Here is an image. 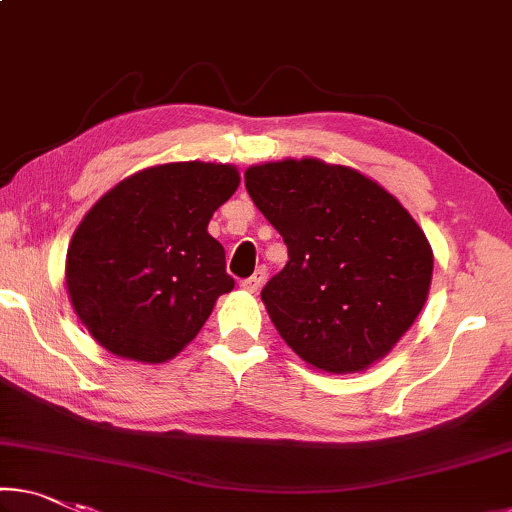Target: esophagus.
I'll use <instances>...</instances> for the list:
<instances>
[{
	"mask_svg": "<svg viewBox=\"0 0 512 512\" xmlns=\"http://www.w3.org/2000/svg\"><path fill=\"white\" fill-rule=\"evenodd\" d=\"M263 281H265V270H263V267H261V270H256L254 274H251V277L242 279L240 286L245 288V290H249V293H256V290L263 286Z\"/></svg>",
	"mask_w": 512,
	"mask_h": 512,
	"instance_id": "obj_1",
	"label": "esophagus"
}]
</instances>
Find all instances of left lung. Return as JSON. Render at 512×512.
<instances>
[{
  "instance_id": "left-lung-1",
  "label": "left lung",
  "mask_w": 512,
  "mask_h": 512,
  "mask_svg": "<svg viewBox=\"0 0 512 512\" xmlns=\"http://www.w3.org/2000/svg\"><path fill=\"white\" fill-rule=\"evenodd\" d=\"M245 185L288 247L286 267L261 290L283 341L329 373L387 355L432 279V251L410 212L359 171L320 160L258 164Z\"/></svg>"
}]
</instances>
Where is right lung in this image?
<instances>
[{
	"label": "right lung",
	"instance_id": "right-lung-1",
	"mask_svg": "<svg viewBox=\"0 0 512 512\" xmlns=\"http://www.w3.org/2000/svg\"><path fill=\"white\" fill-rule=\"evenodd\" d=\"M238 185L229 164H162L86 212L68 247L66 286L102 348L160 364L199 334L235 286L208 222Z\"/></svg>",
	"mask_w": 512,
	"mask_h": 512
}]
</instances>
